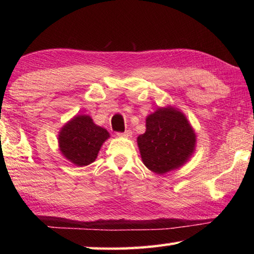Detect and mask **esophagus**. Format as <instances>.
<instances>
[{"label": "esophagus", "mask_w": 254, "mask_h": 254, "mask_svg": "<svg viewBox=\"0 0 254 254\" xmlns=\"http://www.w3.org/2000/svg\"><path fill=\"white\" fill-rule=\"evenodd\" d=\"M117 134L119 136H123V137H131L132 136V130L128 128V130H126L124 132H118Z\"/></svg>", "instance_id": "34e87169"}]
</instances>
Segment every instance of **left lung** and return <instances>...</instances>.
Masks as SVG:
<instances>
[{"mask_svg":"<svg viewBox=\"0 0 254 254\" xmlns=\"http://www.w3.org/2000/svg\"><path fill=\"white\" fill-rule=\"evenodd\" d=\"M196 135L182 112L158 109L147 118V131L137 136L141 158L156 174L178 168L195 149Z\"/></svg>","mask_w":254,"mask_h":254,"instance_id":"8db88e82","label":"left lung"}]
</instances>
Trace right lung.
<instances>
[{"label": "right lung", "instance_id": "add662e5", "mask_svg": "<svg viewBox=\"0 0 254 254\" xmlns=\"http://www.w3.org/2000/svg\"><path fill=\"white\" fill-rule=\"evenodd\" d=\"M109 136V132L96 126L87 115H77L59 133L60 151L75 165L87 166L95 160Z\"/></svg>", "mask_w": 254, "mask_h": 254}]
</instances>
